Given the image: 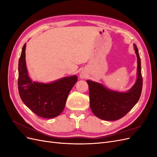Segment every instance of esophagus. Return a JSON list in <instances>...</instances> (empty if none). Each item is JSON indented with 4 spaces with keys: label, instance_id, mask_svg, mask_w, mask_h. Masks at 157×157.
<instances>
[{
    "label": "esophagus",
    "instance_id": "esophagus-1",
    "mask_svg": "<svg viewBox=\"0 0 157 157\" xmlns=\"http://www.w3.org/2000/svg\"><path fill=\"white\" fill-rule=\"evenodd\" d=\"M80 77L81 78H84L86 77V75H85L84 73H80Z\"/></svg>",
    "mask_w": 157,
    "mask_h": 157
}]
</instances>
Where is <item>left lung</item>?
<instances>
[{
    "instance_id": "8db88e82",
    "label": "left lung",
    "mask_w": 157,
    "mask_h": 157,
    "mask_svg": "<svg viewBox=\"0 0 157 157\" xmlns=\"http://www.w3.org/2000/svg\"><path fill=\"white\" fill-rule=\"evenodd\" d=\"M137 56V78L128 91L122 92L109 89L101 83L87 80L89 86L90 105L92 113L100 119L117 121L126 115L138 101L143 85L141 59L137 46L134 44Z\"/></svg>"
}]
</instances>
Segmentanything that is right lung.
Segmentation results:
<instances>
[{"label": "right lung", "mask_w": 157, "mask_h": 157, "mask_svg": "<svg viewBox=\"0 0 157 157\" xmlns=\"http://www.w3.org/2000/svg\"><path fill=\"white\" fill-rule=\"evenodd\" d=\"M26 44L23 45L18 63V90L22 101L36 115L45 118L62 113L71 90L77 82V75L44 83L33 81L25 61Z\"/></svg>", "instance_id": "obj_1"}]
</instances>
